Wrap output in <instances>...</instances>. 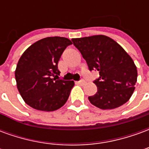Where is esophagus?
Listing matches in <instances>:
<instances>
[{
    "label": "esophagus",
    "mask_w": 149,
    "mask_h": 149,
    "mask_svg": "<svg viewBox=\"0 0 149 149\" xmlns=\"http://www.w3.org/2000/svg\"><path fill=\"white\" fill-rule=\"evenodd\" d=\"M85 83H86V82H85V81H77V84H80V85H84V84H85Z\"/></svg>",
    "instance_id": "1"
}]
</instances>
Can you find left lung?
Wrapping results in <instances>:
<instances>
[{
  "label": "left lung",
  "mask_w": 149,
  "mask_h": 149,
  "mask_svg": "<svg viewBox=\"0 0 149 149\" xmlns=\"http://www.w3.org/2000/svg\"><path fill=\"white\" fill-rule=\"evenodd\" d=\"M89 70H97V92L88 100L100 109H113L128 101L135 90L137 69L133 60L118 43L104 35L72 38Z\"/></svg>",
  "instance_id": "8db88e82"
}]
</instances>
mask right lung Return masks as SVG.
I'll return each mask as SVG.
<instances>
[{
	"label": "right lung",
	"mask_w": 149,
	"mask_h": 149,
	"mask_svg": "<svg viewBox=\"0 0 149 149\" xmlns=\"http://www.w3.org/2000/svg\"><path fill=\"white\" fill-rule=\"evenodd\" d=\"M72 43L61 37L43 38L21 55L15 70L17 87L28 105L40 111L52 112L68 100L73 81L56 80L57 64L67 46Z\"/></svg>",
	"instance_id": "add662e5"
}]
</instances>
